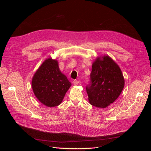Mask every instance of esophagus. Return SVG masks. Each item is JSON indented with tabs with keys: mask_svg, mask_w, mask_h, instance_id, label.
I'll use <instances>...</instances> for the list:
<instances>
[{
	"mask_svg": "<svg viewBox=\"0 0 151 151\" xmlns=\"http://www.w3.org/2000/svg\"><path fill=\"white\" fill-rule=\"evenodd\" d=\"M73 83H74V85H77V84L79 83V81L75 80V81H74V82H73Z\"/></svg>",
	"mask_w": 151,
	"mask_h": 151,
	"instance_id": "obj_1",
	"label": "esophagus"
}]
</instances>
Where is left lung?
Here are the masks:
<instances>
[{"instance_id":"1","label":"left lung","mask_w":151,"mask_h":151,"mask_svg":"<svg viewBox=\"0 0 151 151\" xmlns=\"http://www.w3.org/2000/svg\"><path fill=\"white\" fill-rule=\"evenodd\" d=\"M125 81L120 67L108 56L98 58L93 63L89 83L86 86L89 103L106 108L119 96Z\"/></svg>"}]
</instances>
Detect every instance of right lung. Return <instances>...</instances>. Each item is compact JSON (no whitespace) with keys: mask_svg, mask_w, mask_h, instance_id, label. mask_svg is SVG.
<instances>
[{"mask_svg":"<svg viewBox=\"0 0 151 151\" xmlns=\"http://www.w3.org/2000/svg\"><path fill=\"white\" fill-rule=\"evenodd\" d=\"M71 83L59 69L58 62L48 58L41 65L32 79L36 97L44 105L54 107L60 104Z\"/></svg>","mask_w":151,"mask_h":151,"instance_id":"add662e5","label":"right lung"}]
</instances>
